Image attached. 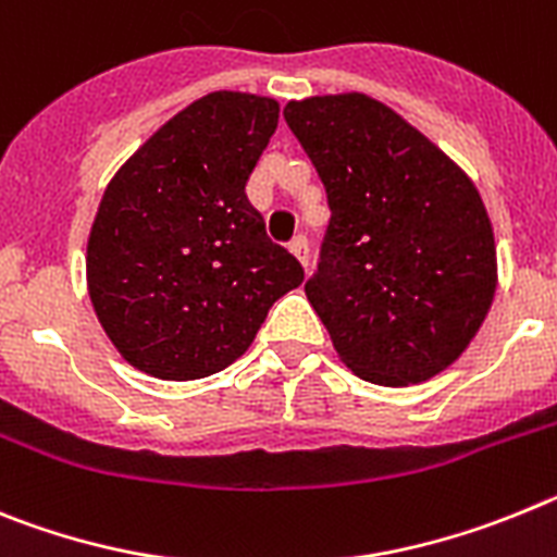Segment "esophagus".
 <instances>
[{
    "label": "esophagus",
    "mask_w": 557,
    "mask_h": 557,
    "mask_svg": "<svg viewBox=\"0 0 557 557\" xmlns=\"http://www.w3.org/2000/svg\"><path fill=\"white\" fill-rule=\"evenodd\" d=\"M290 247V252L297 255L299 258V263H302V267H308V258H310V244H308V235H294V242L288 244Z\"/></svg>",
    "instance_id": "esophagus-1"
}]
</instances>
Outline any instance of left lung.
Returning a JSON list of instances; mask_svg holds the SVG:
<instances>
[{
	"label": "left lung",
	"mask_w": 557,
	"mask_h": 557,
	"mask_svg": "<svg viewBox=\"0 0 557 557\" xmlns=\"http://www.w3.org/2000/svg\"><path fill=\"white\" fill-rule=\"evenodd\" d=\"M283 116L327 191L330 224L305 294L335 352L369 383L435 377L469 347L497 290L478 188L366 94L288 102Z\"/></svg>",
	"instance_id": "left-lung-1"
}]
</instances>
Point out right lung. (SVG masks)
Segmentation results:
<instances>
[{
  "mask_svg": "<svg viewBox=\"0 0 557 557\" xmlns=\"http://www.w3.org/2000/svg\"><path fill=\"white\" fill-rule=\"evenodd\" d=\"M269 97L216 91L169 119L104 188L88 238V294L113 347L160 380L227 369L299 260L267 235L247 180L277 129Z\"/></svg>",
  "mask_w": 557,
  "mask_h": 557,
  "instance_id": "1",
  "label": "right lung"
}]
</instances>
